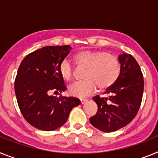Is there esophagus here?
Here are the masks:
<instances>
[{
  "instance_id": "obj_1",
  "label": "esophagus",
  "mask_w": 158,
  "mask_h": 158,
  "mask_svg": "<svg viewBox=\"0 0 158 158\" xmlns=\"http://www.w3.org/2000/svg\"><path fill=\"white\" fill-rule=\"evenodd\" d=\"M80 101H81V103L83 104L86 101H87V99H83V98H82V99H80Z\"/></svg>"
}]
</instances>
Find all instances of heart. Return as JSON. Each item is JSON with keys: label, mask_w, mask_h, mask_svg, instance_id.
Masks as SVG:
<instances>
[{"label": "heart", "mask_w": 158, "mask_h": 158, "mask_svg": "<svg viewBox=\"0 0 158 158\" xmlns=\"http://www.w3.org/2000/svg\"><path fill=\"white\" fill-rule=\"evenodd\" d=\"M74 60L79 68H85L84 80L75 82L68 87L73 96L83 98L90 95L98 87L100 90L109 88L116 82L120 74L119 61L114 55L100 51L84 50L74 56ZM60 75L67 81L74 75V68L67 60L59 64Z\"/></svg>", "instance_id": "obj_1"}]
</instances>
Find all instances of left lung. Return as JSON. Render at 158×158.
I'll list each match as a JSON object with an SVG mask.
<instances>
[{
	"mask_svg": "<svg viewBox=\"0 0 158 158\" xmlns=\"http://www.w3.org/2000/svg\"><path fill=\"white\" fill-rule=\"evenodd\" d=\"M118 59L120 74L116 82L105 91L110 96L93 97L98 111L90 118V123L103 132H114L126 127L135 118L142 103L144 79L139 64L127 53L119 55Z\"/></svg>",
	"mask_w": 158,
	"mask_h": 158,
	"instance_id": "obj_1",
	"label": "left lung"
}]
</instances>
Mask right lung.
Segmentation results:
<instances>
[{
  "instance_id": "add662e5",
  "label": "right lung",
  "mask_w": 158,
  "mask_h": 158,
  "mask_svg": "<svg viewBox=\"0 0 158 158\" xmlns=\"http://www.w3.org/2000/svg\"><path fill=\"white\" fill-rule=\"evenodd\" d=\"M71 50V46H47L26 56L15 79V93L22 115L30 125L52 131L65 124L72 108L80 104L74 97L49 95L52 90H66L59 64ZM54 92V93H55Z\"/></svg>"
}]
</instances>
